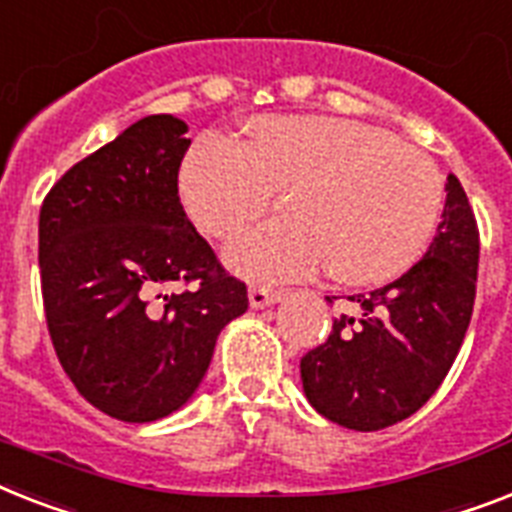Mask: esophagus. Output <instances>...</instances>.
Segmentation results:
<instances>
[{
  "mask_svg": "<svg viewBox=\"0 0 512 512\" xmlns=\"http://www.w3.org/2000/svg\"><path fill=\"white\" fill-rule=\"evenodd\" d=\"M281 299H284V292H281V289H265V286H252V289H249V305L255 307V310L276 305Z\"/></svg>",
  "mask_w": 512,
  "mask_h": 512,
  "instance_id": "34e87169",
  "label": "esophagus"
}]
</instances>
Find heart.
Segmentation results:
<instances>
[{"mask_svg": "<svg viewBox=\"0 0 512 512\" xmlns=\"http://www.w3.org/2000/svg\"><path fill=\"white\" fill-rule=\"evenodd\" d=\"M178 189L213 239H234L289 194V223L255 228L226 249V263L255 284L307 278L328 263L344 284H389L429 249L444 207L429 155L328 115L249 120L239 144L207 136L184 157Z\"/></svg>", "mask_w": 512, "mask_h": 512, "instance_id": "heart-1", "label": "heart"}]
</instances>
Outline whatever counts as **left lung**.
<instances>
[{
    "mask_svg": "<svg viewBox=\"0 0 512 512\" xmlns=\"http://www.w3.org/2000/svg\"><path fill=\"white\" fill-rule=\"evenodd\" d=\"M479 273V226L455 176L426 257L342 315L299 360L310 405L328 421L378 431L429 402L460 352ZM331 302V297H328Z\"/></svg>",
    "mask_w": 512,
    "mask_h": 512,
    "instance_id": "left-lung-1",
    "label": "left lung"
}]
</instances>
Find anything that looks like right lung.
<instances>
[{"mask_svg": "<svg viewBox=\"0 0 512 512\" xmlns=\"http://www.w3.org/2000/svg\"><path fill=\"white\" fill-rule=\"evenodd\" d=\"M184 134L173 115L141 118L41 202V297L54 352L83 400L118 421L149 423L184 405L220 328L249 305L247 284L184 213Z\"/></svg>", "mask_w": 512, "mask_h": 512, "instance_id": "1", "label": "right lung"}]
</instances>
